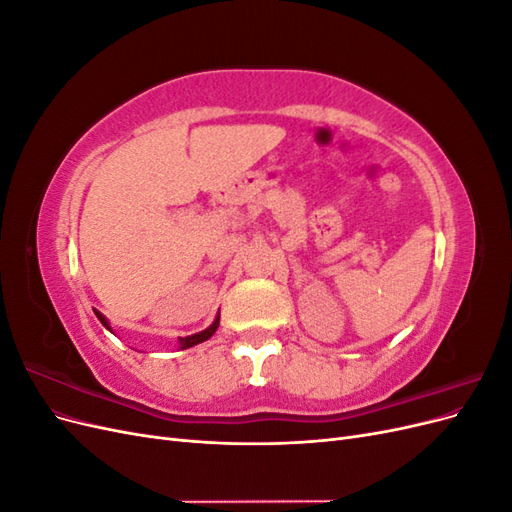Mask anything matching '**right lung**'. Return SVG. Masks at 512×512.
<instances>
[{"label": "right lung", "instance_id": "add662e5", "mask_svg": "<svg viewBox=\"0 0 512 512\" xmlns=\"http://www.w3.org/2000/svg\"><path fill=\"white\" fill-rule=\"evenodd\" d=\"M96 316H98V320L104 324L106 329H111L108 327V322H106V318L100 314V312H96ZM218 327H220V316L215 318V322L211 324L209 329H205L203 333H196V335H190V337H181L179 339V344H181V348H190V346H196V344H200V342H205V339H209L215 331H218Z\"/></svg>", "mask_w": 512, "mask_h": 512}]
</instances>
